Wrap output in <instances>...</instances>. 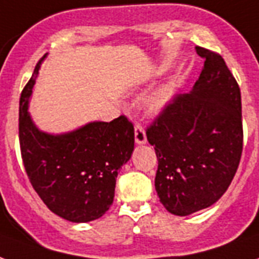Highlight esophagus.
<instances>
[{
    "label": "esophagus",
    "mask_w": 259,
    "mask_h": 259,
    "mask_svg": "<svg viewBox=\"0 0 259 259\" xmlns=\"http://www.w3.org/2000/svg\"><path fill=\"white\" fill-rule=\"evenodd\" d=\"M135 140L137 144H145V143H147V136H145V132L140 124H136Z\"/></svg>",
    "instance_id": "1"
}]
</instances>
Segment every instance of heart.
Here are the masks:
<instances>
[{"instance_id": "obj_1", "label": "heart", "mask_w": 259, "mask_h": 259, "mask_svg": "<svg viewBox=\"0 0 259 259\" xmlns=\"http://www.w3.org/2000/svg\"><path fill=\"white\" fill-rule=\"evenodd\" d=\"M173 97V86L164 85L149 96L145 101V110L149 115L160 114Z\"/></svg>"}]
</instances>
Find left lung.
<instances>
[{
	"mask_svg": "<svg viewBox=\"0 0 259 259\" xmlns=\"http://www.w3.org/2000/svg\"><path fill=\"white\" fill-rule=\"evenodd\" d=\"M204 66L147 130L158 156L155 189L174 215L210 207L235 177L243 149L242 97L220 55L196 48Z\"/></svg>",
	"mask_w": 259,
	"mask_h": 259,
	"instance_id": "8db88e82",
	"label": "left lung"
}]
</instances>
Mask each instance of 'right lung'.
<instances>
[{
	"instance_id": "right-lung-1",
	"label": "right lung",
	"mask_w": 259,
	"mask_h": 259,
	"mask_svg": "<svg viewBox=\"0 0 259 259\" xmlns=\"http://www.w3.org/2000/svg\"><path fill=\"white\" fill-rule=\"evenodd\" d=\"M39 61L19 104V140L30 183L52 212L71 222L103 217L114 202L118 171L135 149V129L124 116L93 120L53 135L38 127L28 112Z\"/></svg>"
}]
</instances>
